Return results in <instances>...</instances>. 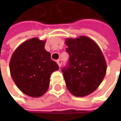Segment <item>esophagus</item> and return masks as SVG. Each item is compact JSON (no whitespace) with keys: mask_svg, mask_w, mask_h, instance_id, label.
Returning <instances> with one entry per match:
<instances>
[{"mask_svg":"<svg viewBox=\"0 0 121 121\" xmlns=\"http://www.w3.org/2000/svg\"><path fill=\"white\" fill-rule=\"evenodd\" d=\"M57 64H58V67H61V65H62V60H60V59H59V60H57Z\"/></svg>","mask_w":121,"mask_h":121,"instance_id":"34e87169","label":"esophagus"}]
</instances>
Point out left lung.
I'll return each instance as SVG.
<instances>
[{"label":"left lung","instance_id":"left-lung-1","mask_svg":"<svg viewBox=\"0 0 121 121\" xmlns=\"http://www.w3.org/2000/svg\"><path fill=\"white\" fill-rule=\"evenodd\" d=\"M65 44L69 55L62 69L66 86L73 95L81 97L95 91L106 72V63L99 46L86 36L67 38Z\"/></svg>","mask_w":121,"mask_h":121}]
</instances>
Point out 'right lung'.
Returning a JSON list of instances; mask_svg holds the SVG:
<instances>
[{
	"instance_id": "1",
	"label": "right lung",
	"mask_w": 121,
	"mask_h": 121,
	"mask_svg": "<svg viewBox=\"0 0 121 121\" xmlns=\"http://www.w3.org/2000/svg\"><path fill=\"white\" fill-rule=\"evenodd\" d=\"M45 42L36 38L27 40L15 50L10 60L13 81L23 94L33 98L46 93L50 75L59 69L44 48Z\"/></svg>"
}]
</instances>
